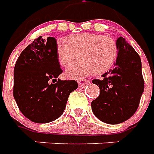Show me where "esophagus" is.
Here are the masks:
<instances>
[{"label":"esophagus","instance_id":"34e87169","mask_svg":"<svg viewBox=\"0 0 154 154\" xmlns=\"http://www.w3.org/2000/svg\"><path fill=\"white\" fill-rule=\"evenodd\" d=\"M88 83H90V81H89V80H86V79H82V80L78 81V86H79V87H81V88H82V87H85Z\"/></svg>","mask_w":154,"mask_h":154}]
</instances>
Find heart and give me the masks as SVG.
I'll use <instances>...</instances> for the list:
<instances>
[{
  "label": "heart",
  "mask_w": 154,
  "mask_h": 154,
  "mask_svg": "<svg viewBox=\"0 0 154 154\" xmlns=\"http://www.w3.org/2000/svg\"><path fill=\"white\" fill-rule=\"evenodd\" d=\"M55 50L63 66L73 60L76 52L81 50L82 60L71 63L65 70L72 79H82L94 72L103 73L113 67L118 57V47L112 38L90 33L69 36L68 43L58 39Z\"/></svg>",
  "instance_id": "b5f03b06"
}]
</instances>
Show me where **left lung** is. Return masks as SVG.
Listing matches in <instances>:
<instances>
[{"instance_id": "1", "label": "left lung", "mask_w": 154, "mask_h": 154, "mask_svg": "<svg viewBox=\"0 0 154 154\" xmlns=\"http://www.w3.org/2000/svg\"><path fill=\"white\" fill-rule=\"evenodd\" d=\"M118 57L113 67L94 79L100 95L91 102V110L102 122L116 125L129 119L135 113L143 92L144 81L139 54L125 38L116 40Z\"/></svg>"}]
</instances>
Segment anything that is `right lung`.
I'll use <instances>...</instances> for the list:
<instances>
[{"label": "right lung", "mask_w": 154, "mask_h": 154, "mask_svg": "<svg viewBox=\"0 0 154 154\" xmlns=\"http://www.w3.org/2000/svg\"><path fill=\"white\" fill-rule=\"evenodd\" d=\"M53 37L35 38L18 57L14 69L13 95L22 114L35 123L54 121L63 113L76 81L57 79L63 72Z\"/></svg>", "instance_id": "obj_1"}]
</instances>
